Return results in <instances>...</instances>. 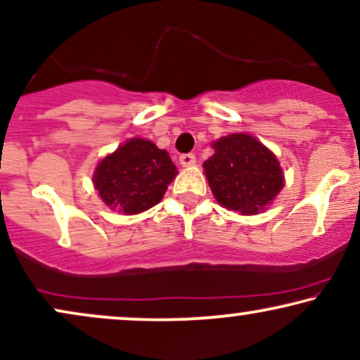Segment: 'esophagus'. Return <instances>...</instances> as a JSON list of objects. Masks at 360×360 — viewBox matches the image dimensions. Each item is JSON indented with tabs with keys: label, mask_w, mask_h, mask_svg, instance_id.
<instances>
[{
	"label": "esophagus",
	"mask_w": 360,
	"mask_h": 360,
	"mask_svg": "<svg viewBox=\"0 0 360 360\" xmlns=\"http://www.w3.org/2000/svg\"><path fill=\"white\" fill-rule=\"evenodd\" d=\"M180 163L184 167H190L195 163V155L193 153H184L180 155Z\"/></svg>",
	"instance_id": "obj_1"
}]
</instances>
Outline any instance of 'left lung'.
Masks as SVG:
<instances>
[{
	"instance_id": "1",
	"label": "left lung",
	"mask_w": 360,
	"mask_h": 360,
	"mask_svg": "<svg viewBox=\"0 0 360 360\" xmlns=\"http://www.w3.org/2000/svg\"><path fill=\"white\" fill-rule=\"evenodd\" d=\"M215 153L203 162L217 202L243 215L262 210L283 187L277 158L259 140L245 133L224 136Z\"/></svg>"
}]
</instances>
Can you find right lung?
I'll use <instances>...</instances> for the list:
<instances>
[{
	"label": "right lung",
	"instance_id": "obj_1",
	"mask_svg": "<svg viewBox=\"0 0 360 360\" xmlns=\"http://www.w3.org/2000/svg\"><path fill=\"white\" fill-rule=\"evenodd\" d=\"M175 175L176 168L165 150L133 139L101 160L93 181L106 205L139 214L162 200Z\"/></svg>",
	"mask_w": 360,
	"mask_h": 360
}]
</instances>
